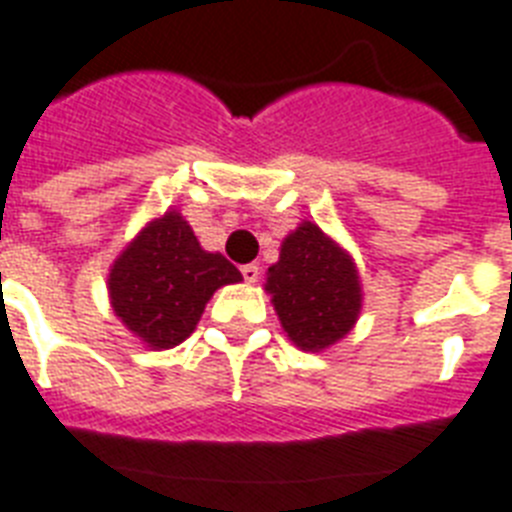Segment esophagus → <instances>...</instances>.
Instances as JSON below:
<instances>
[{"mask_svg":"<svg viewBox=\"0 0 512 512\" xmlns=\"http://www.w3.org/2000/svg\"><path fill=\"white\" fill-rule=\"evenodd\" d=\"M242 276H244V281H247V284H257V278H260V265H255V263L244 265Z\"/></svg>","mask_w":512,"mask_h":512,"instance_id":"obj_1","label":"esophagus"}]
</instances>
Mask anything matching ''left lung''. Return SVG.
I'll return each mask as SVG.
<instances>
[{
    "label": "left lung",
    "instance_id": "obj_1",
    "mask_svg": "<svg viewBox=\"0 0 512 512\" xmlns=\"http://www.w3.org/2000/svg\"><path fill=\"white\" fill-rule=\"evenodd\" d=\"M265 276L281 328L302 352L328 350L355 328L363 310L357 265L313 220H302L286 236Z\"/></svg>",
    "mask_w": 512,
    "mask_h": 512
}]
</instances>
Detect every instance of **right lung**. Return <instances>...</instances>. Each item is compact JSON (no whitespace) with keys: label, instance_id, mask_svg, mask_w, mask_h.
Masks as SVG:
<instances>
[{"label":"right lung","instance_id":"obj_1","mask_svg":"<svg viewBox=\"0 0 512 512\" xmlns=\"http://www.w3.org/2000/svg\"><path fill=\"white\" fill-rule=\"evenodd\" d=\"M242 273L220 252L202 249L178 210L152 218L115 257L107 276L112 313L147 344L170 350L189 339L220 286L239 284Z\"/></svg>","mask_w":512,"mask_h":512}]
</instances>
